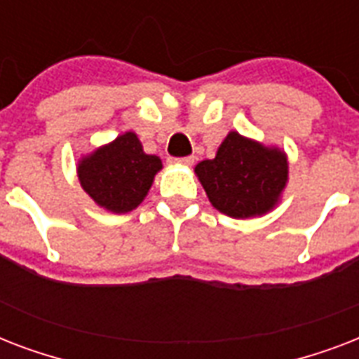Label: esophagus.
Masks as SVG:
<instances>
[{
  "instance_id": "esophagus-1",
  "label": "esophagus",
  "mask_w": 359,
  "mask_h": 359,
  "mask_svg": "<svg viewBox=\"0 0 359 359\" xmlns=\"http://www.w3.org/2000/svg\"><path fill=\"white\" fill-rule=\"evenodd\" d=\"M171 165H184V168H190L191 163H194V158L191 156H186V158H171L169 160Z\"/></svg>"
}]
</instances>
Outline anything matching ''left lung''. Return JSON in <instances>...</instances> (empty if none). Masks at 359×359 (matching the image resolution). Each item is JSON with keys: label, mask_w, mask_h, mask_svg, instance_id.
I'll use <instances>...</instances> for the list:
<instances>
[{"label": "left lung", "mask_w": 359, "mask_h": 359, "mask_svg": "<svg viewBox=\"0 0 359 359\" xmlns=\"http://www.w3.org/2000/svg\"><path fill=\"white\" fill-rule=\"evenodd\" d=\"M208 201L236 219L264 216L278 207L289 182V160L279 147L262 145L231 130L212 160L196 165Z\"/></svg>", "instance_id": "obj_1"}]
</instances>
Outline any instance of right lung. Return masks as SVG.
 Listing matches in <instances>:
<instances>
[{"label": "right lung", "instance_id": "obj_1", "mask_svg": "<svg viewBox=\"0 0 359 359\" xmlns=\"http://www.w3.org/2000/svg\"><path fill=\"white\" fill-rule=\"evenodd\" d=\"M160 169L162 160L156 154H147L132 130L81 156L76 165L87 196L114 214L132 212L140 207Z\"/></svg>", "mask_w": 359, "mask_h": 359}]
</instances>
